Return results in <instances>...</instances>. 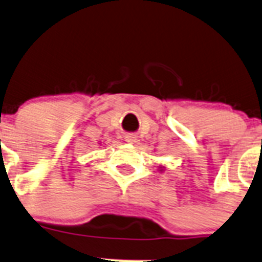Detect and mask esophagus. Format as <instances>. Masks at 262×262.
<instances>
[{"instance_id": "34e87169", "label": "esophagus", "mask_w": 262, "mask_h": 262, "mask_svg": "<svg viewBox=\"0 0 262 262\" xmlns=\"http://www.w3.org/2000/svg\"><path fill=\"white\" fill-rule=\"evenodd\" d=\"M124 139H126V141L128 144H135L136 140H138L136 135H134V134H127V135L124 136Z\"/></svg>"}]
</instances>
